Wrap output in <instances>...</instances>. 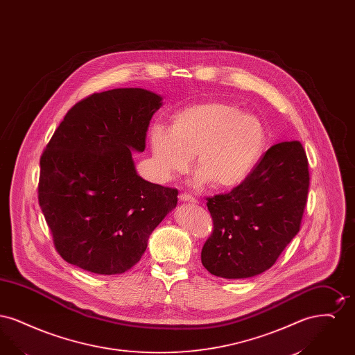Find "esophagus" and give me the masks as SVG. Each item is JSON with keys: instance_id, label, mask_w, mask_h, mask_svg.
<instances>
[{"instance_id": "esophagus-1", "label": "esophagus", "mask_w": 355, "mask_h": 355, "mask_svg": "<svg viewBox=\"0 0 355 355\" xmlns=\"http://www.w3.org/2000/svg\"><path fill=\"white\" fill-rule=\"evenodd\" d=\"M178 198H180V201H182V202H197V200H196L194 197H191L190 194H187V193H181V194L178 196Z\"/></svg>"}]
</instances>
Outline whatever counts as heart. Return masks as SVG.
Instances as JSON below:
<instances>
[{"instance_id": "heart-1", "label": "heart", "mask_w": 355, "mask_h": 355, "mask_svg": "<svg viewBox=\"0 0 355 355\" xmlns=\"http://www.w3.org/2000/svg\"><path fill=\"white\" fill-rule=\"evenodd\" d=\"M157 174L169 180L190 168L196 155L197 184L227 189L242 184L266 150L268 135L262 121L241 113L236 105L206 101L180 110L171 132L154 126L150 132Z\"/></svg>"}]
</instances>
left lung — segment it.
<instances>
[{
  "mask_svg": "<svg viewBox=\"0 0 355 355\" xmlns=\"http://www.w3.org/2000/svg\"><path fill=\"white\" fill-rule=\"evenodd\" d=\"M309 185L302 144L285 141L263 153L232 191L207 197L213 232L201 252L205 269L227 279L270 269L301 229Z\"/></svg>",
  "mask_w": 355,
  "mask_h": 355,
  "instance_id": "8db88e82",
  "label": "left lung"
}]
</instances>
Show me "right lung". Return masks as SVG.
I'll use <instances>...</instances> for the list:
<instances>
[{"label": "right lung", "instance_id": "right-lung-1", "mask_svg": "<svg viewBox=\"0 0 355 355\" xmlns=\"http://www.w3.org/2000/svg\"><path fill=\"white\" fill-rule=\"evenodd\" d=\"M161 101L139 87L93 93L51 135L40 158L38 203L69 263L101 275L132 269L175 207L178 190L141 178L132 158L145 150Z\"/></svg>", "mask_w": 355, "mask_h": 355}]
</instances>
